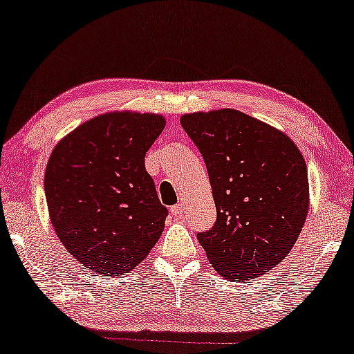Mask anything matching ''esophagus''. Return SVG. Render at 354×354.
<instances>
[{"label": "esophagus", "instance_id": "esophagus-1", "mask_svg": "<svg viewBox=\"0 0 354 354\" xmlns=\"http://www.w3.org/2000/svg\"><path fill=\"white\" fill-rule=\"evenodd\" d=\"M183 205L181 203H178V205H175V206H171L170 207V212H171V214L173 216H175L176 218H179V217H181L183 216Z\"/></svg>", "mask_w": 354, "mask_h": 354}]
</instances>
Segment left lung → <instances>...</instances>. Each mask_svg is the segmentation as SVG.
<instances>
[{
    "label": "left lung",
    "instance_id": "obj_1",
    "mask_svg": "<svg viewBox=\"0 0 354 354\" xmlns=\"http://www.w3.org/2000/svg\"><path fill=\"white\" fill-rule=\"evenodd\" d=\"M203 156L216 223L197 234L209 263L228 280H249L290 254L308 209L304 157L277 129L238 110L181 116Z\"/></svg>",
    "mask_w": 354,
    "mask_h": 354
}]
</instances>
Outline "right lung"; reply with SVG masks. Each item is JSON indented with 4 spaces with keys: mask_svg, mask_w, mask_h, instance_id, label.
<instances>
[{
    "mask_svg": "<svg viewBox=\"0 0 354 354\" xmlns=\"http://www.w3.org/2000/svg\"><path fill=\"white\" fill-rule=\"evenodd\" d=\"M164 126L160 115H100L50 156L44 187L53 228L67 252L94 272L132 271L160 238L168 209L145 156Z\"/></svg>",
    "mask_w": 354,
    "mask_h": 354,
    "instance_id": "1",
    "label": "right lung"
}]
</instances>
